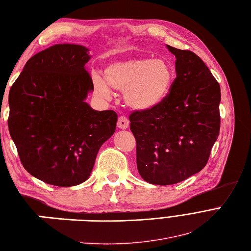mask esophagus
<instances>
[{
    "label": "esophagus",
    "instance_id": "34e87169",
    "mask_svg": "<svg viewBox=\"0 0 251 251\" xmlns=\"http://www.w3.org/2000/svg\"><path fill=\"white\" fill-rule=\"evenodd\" d=\"M129 125H130V121L129 119L126 118V117L125 116H121L118 118V122H117V126H118L119 129H122V130H126L129 127Z\"/></svg>",
    "mask_w": 251,
    "mask_h": 251
}]
</instances>
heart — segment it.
I'll use <instances>...</instances> for the list:
<instances>
[{
    "instance_id": "heart-1",
    "label": "heart",
    "mask_w": 251,
    "mask_h": 251,
    "mask_svg": "<svg viewBox=\"0 0 251 251\" xmlns=\"http://www.w3.org/2000/svg\"><path fill=\"white\" fill-rule=\"evenodd\" d=\"M104 77L92 75L99 97L110 99L111 88L124 91L126 104L135 110H149L162 103L171 90L173 70L162 59L126 58L111 61L104 68Z\"/></svg>"
}]
</instances>
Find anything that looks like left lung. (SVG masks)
<instances>
[{"label":"left lung","mask_w":251,"mask_h":251,"mask_svg":"<svg viewBox=\"0 0 251 251\" xmlns=\"http://www.w3.org/2000/svg\"><path fill=\"white\" fill-rule=\"evenodd\" d=\"M166 48L176 58L170 93L157 107L130 116L138 173L145 181L160 186L201 171L220 130L219 83L196 53Z\"/></svg>","instance_id":"1"}]
</instances>
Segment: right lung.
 I'll return each mask as SVG.
<instances>
[{"label":"right lung","mask_w":251,"mask_h":251,"mask_svg":"<svg viewBox=\"0 0 251 251\" xmlns=\"http://www.w3.org/2000/svg\"><path fill=\"white\" fill-rule=\"evenodd\" d=\"M89 49L57 44L33 55L9 90V134L24 168L49 185L72 187L90 176L118 116L94 110L86 69Z\"/></svg>","instance_id":"1"}]
</instances>
